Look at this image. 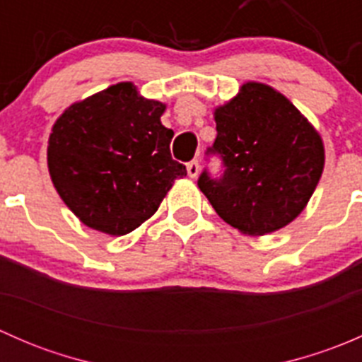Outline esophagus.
Returning a JSON list of instances; mask_svg holds the SVG:
<instances>
[{"label":"esophagus","instance_id":"obj_1","mask_svg":"<svg viewBox=\"0 0 362 362\" xmlns=\"http://www.w3.org/2000/svg\"><path fill=\"white\" fill-rule=\"evenodd\" d=\"M198 173H199L198 160H191V163L187 164V175L191 178H196V177H198Z\"/></svg>","mask_w":362,"mask_h":362}]
</instances>
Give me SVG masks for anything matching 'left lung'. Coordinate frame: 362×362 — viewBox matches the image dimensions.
<instances>
[{"label":"left lung","mask_w":362,"mask_h":362,"mask_svg":"<svg viewBox=\"0 0 362 362\" xmlns=\"http://www.w3.org/2000/svg\"><path fill=\"white\" fill-rule=\"evenodd\" d=\"M211 152L226 171L198 185L218 217L243 235L262 236L286 228L312 198L324 170L319 131L273 87L245 82L214 112Z\"/></svg>","instance_id":"left-lung-1"}]
</instances>
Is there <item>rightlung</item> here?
Masks as SVG:
<instances>
[{
    "instance_id": "add662e5",
    "label": "right lung",
    "mask_w": 362,
    "mask_h": 362,
    "mask_svg": "<svg viewBox=\"0 0 362 362\" xmlns=\"http://www.w3.org/2000/svg\"><path fill=\"white\" fill-rule=\"evenodd\" d=\"M166 105L119 82L69 105L52 126L47 164L64 204L87 228L122 236L158 211L177 178Z\"/></svg>"
}]
</instances>
